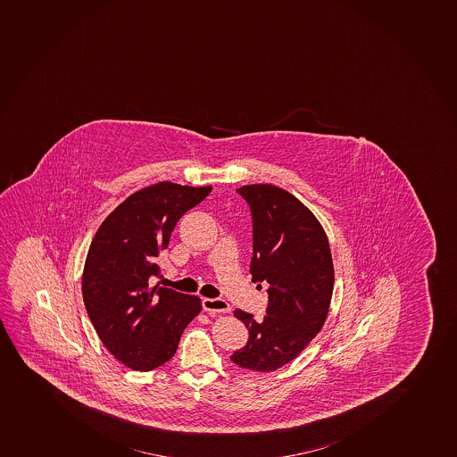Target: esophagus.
Listing matches in <instances>:
<instances>
[{
  "mask_svg": "<svg viewBox=\"0 0 457 457\" xmlns=\"http://www.w3.org/2000/svg\"><path fill=\"white\" fill-rule=\"evenodd\" d=\"M202 306L209 313H228L231 311L230 304L221 298H204Z\"/></svg>",
  "mask_w": 457,
  "mask_h": 457,
  "instance_id": "34e87169",
  "label": "esophagus"
}]
</instances>
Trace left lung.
I'll list each match as a JSON object with an SVG mask.
<instances>
[{
  "label": "left lung",
  "mask_w": 457,
  "mask_h": 457,
  "mask_svg": "<svg viewBox=\"0 0 457 457\" xmlns=\"http://www.w3.org/2000/svg\"><path fill=\"white\" fill-rule=\"evenodd\" d=\"M253 215L251 275L269 284L262 320L235 311L248 343L230 358L253 371H275L315 338L328 315L334 267L328 239L315 215L288 191L271 184L237 188Z\"/></svg>",
  "instance_id": "1"
}]
</instances>
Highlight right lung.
I'll use <instances>...</instances> for the list:
<instances>
[{"label":"right lung","mask_w":457,"mask_h":457,"mask_svg":"<svg viewBox=\"0 0 457 457\" xmlns=\"http://www.w3.org/2000/svg\"><path fill=\"white\" fill-rule=\"evenodd\" d=\"M212 187L164 181L129 195L101 224L86 258L83 300L101 342L115 359L151 371L177 352L187 325L202 311L200 298L154 287L155 264L179 218Z\"/></svg>","instance_id":"obj_1"}]
</instances>
